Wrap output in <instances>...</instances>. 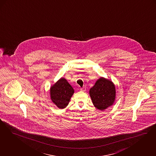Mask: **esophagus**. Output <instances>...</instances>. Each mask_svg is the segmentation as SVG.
<instances>
[{"label":"esophagus","mask_w":156,"mask_h":156,"mask_svg":"<svg viewBox=\"0 0 156 156\" xmlns=\"http://www.w3.org/2000/svg\"><path fill=\"white\" fill-rule=\"evenodd\" d=\"M81 90H82V91H85V90H86V87H81Z\"/></svg>","instance_id":"1"}]
</instances>
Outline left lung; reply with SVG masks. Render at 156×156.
<instances>
[{
    "mask_svg": "<svg viewBox=\"0 0 156 156\" xmlns=\"http://www.w3.org/2000/svg\"><path fill=\"white\" fill-rule=\"evenodd\" d=\"M89 94L94 106L104 110L112 106L115 98V88L112 81L100 78L90 88Z\"/></svg>",
    "mask_w": 156,
    "mask_h": 156,
    "instance_id": "1",
    "label": "left lung"
}]
</instances>
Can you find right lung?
Returning a JSON list of instances; mask_svg holds the SVG:
<instances>
[{
	"label": "right lung",
	"mask_w": 156,
	"mask_h": 156,
	"mask_svg": "<svg viewBox=\"0 0 156 156\" xmlns=\"http://www.w3.org/2000/svg\"><path fill=\"white\" fill-rule=\"evenodd\" d=\"M74 93L73 88L64 78H60L50 87L51 99L57 107L62 109L68 105Z\"/></svg>",
	"instance_id": "1"
}]
</instances>
